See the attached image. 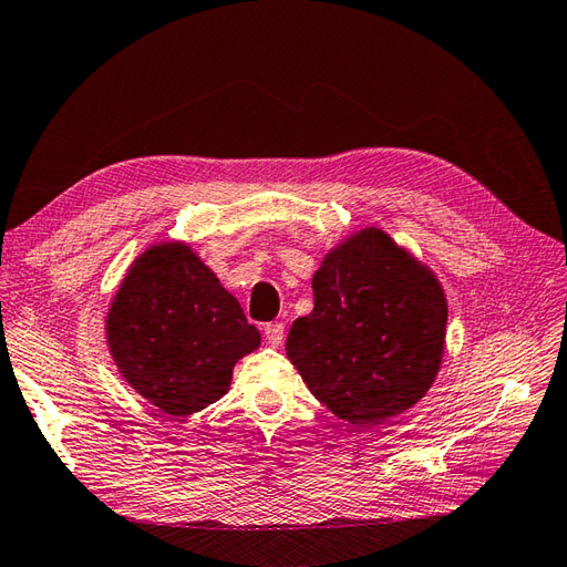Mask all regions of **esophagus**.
I'll return each instance as SVG.
<instances>
[{
    "label": "esophagus",
    "instance_id": "esophagus-1",
    "mask_svg": "<svg viewBox=\"0 0 567 567\" xmlns=\"http://www.w3.org/2000/svg\"><path fill=\"white\" fill-rule=\"evenodd\" d=\"M265 338L271 348H279L284 342V323L281 321H274L265 326Z\"/></svg>",
    "mask_w": 567,
    "mask_h": 567
}]
</instances>
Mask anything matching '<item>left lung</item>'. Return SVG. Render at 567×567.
Returning <instances> with one entry per match:
<instances>
[{"label": "left lung", "mask_w": 567, "mask_h": 567, "mask_svg": "<svg viewBox=\"0 0 567 567\" xmlns=\"http://www.w3.org/2000/svg\"><path fill=\"white\" fill-rule=\"evenodd\" d=\"M315 310L293 321L286 354L338 419L369 427L414 406L444 352L447 298L435 274L381 229L323 257Z\"/></svg>", "instance_id": "left-lung-1"}]
</instances>
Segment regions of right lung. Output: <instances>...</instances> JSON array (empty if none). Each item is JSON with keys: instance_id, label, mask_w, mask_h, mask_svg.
Wrapping results in <instances>:
<instances>
[{"instance_id": "1", "label": "right lung", "mask_w": 567, "mask_h": 567, "mask_svg": "<svg viewBox=\"0 0 567 567\" xmlns=\"http://www.w3.org/2000/svg\"><path fill=\"white\" fill-rule=\"evenodd\" d=\"M123 379L169 416H188L229 390L234 364L260 348L238 300L184 244L136 257L106 317Z\"/></svg>"}]
</instances>
